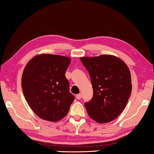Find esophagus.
I'll return each mask as SVG.
<instances>
[{"mask_svg": "<svg viewBox=\"0 0 154 154\" xmlns=\"http://www.w3.org/2000/svg\"><path fill=\"white\" fill-rule=\"evenodd\" d=\"M76 98L77 100H80L82 98V94H78L76 95Z\"/></svg>", "mask_w": 154, "mask_h": 154, "instance_id": "1", "label": "esophagus"}]
</instances>
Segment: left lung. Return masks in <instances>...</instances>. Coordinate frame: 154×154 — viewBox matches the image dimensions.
<instances>
[{
  "mask_svg": "<svg viewBox=\"0 0 154 154\" xmlns=\"http://www.w3.org/2000/svg\"><path fill=\"white\" fill-rule=\"evenodd\" d=\"M90 74L93 97L85 103L89 116L100 124L113 121L126 107L131 94L130 70L125 62L113 55L81 57Z\"/></svg>",
  "mask_w": 154,
  "mask_h": 154,
  "instance_id": "left-lung-1",
  "label": "left lung"
}]
</instances>
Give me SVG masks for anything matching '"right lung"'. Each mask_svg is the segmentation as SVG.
<instances>
[{
	"label": "right lung",
	"instance_id": "obj_1",
	"mask_svg": "<svg viewBox=\"0 0 154 154\" xmlns=\"http://www.w3.org/2000/svg\"><path fill=\"white\" fill-rule=\"evenodd\" d=\"M71 58L54 54H38L26 65L22 88L31 109L41 119L58 122L64 118L75 100L69 92L65 72Z\"/></svg>",
	"mask_w": 154,
	"mask_h": 154
}]
</instances>
